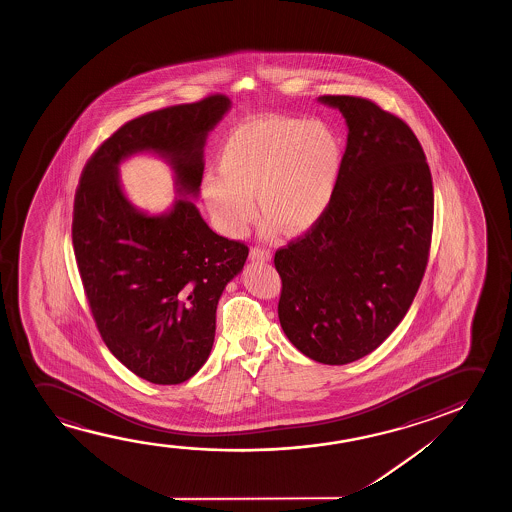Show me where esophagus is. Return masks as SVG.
Returning <instances> with one entry per match:
<instances>
[{
	"label": "esophagus",
	"instance_id": "obj_1",
	"mask_svg": "<svg viewBox=\"0 0 512 512\" xmlns=\"http://www.w3.org/2000/svg\"><path fill=\"white\" fill-rule=\"evenodd\" d=\"M250 259L253 262H269L271 260V252L266 248H259V246H253L250 250Z\"/></svg>",
	"mask_w": 512,
	"mask_h": 512
}]
</instances>
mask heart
<instances>
[{
  "label": "heart",
  "mask_w": 512,
  "mask_h": 512,
  "mask_svg": "<svg viewBox=\"0 0 512 512\" xmlns=\"http://www.w3.org/2000/svg\"><path fill=\"white\" fill-rule=\"evenodd\" d=\"M343 168V143L325 120L267 115L236 127L220 148V176L204 178L203 197L225 234L253 217V194L267 231L297 236L329 211Z\"/></svg>",
  "instance_id": "heart-1"
}]
</instances>
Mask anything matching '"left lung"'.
I'll return each mask as SVG.
<instances>
[{
    "instance_id": "1",
    "label": "left lung",
    "mask_w": 512,
    "mask_h": 512,
    "mask_svg": "<svg viewBox=\"0 0 512 512\" xmlns=\"http://www.w3.org/2000/svg\"><path fill=\"white\" fill-rule=\"evenodd\" d=\"M348 124L325 217L274 255L278 316L290 343L320 364L376 350L406 316L427 269L434 187L411 127L371 99L320 96Z\"/></svg>"
}]
</instances>
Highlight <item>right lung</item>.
<instances>
[{
  "label": "right lung",
  "mask_w": 512,
  "mask_h": 512,
  "mask_svg": "<svg viewBox=\"0 0 512 512\" xmlns=\"http://www.w3.org/2000/svg\"><path fill=\"white\" fill-rule=\"evenodd\" d=\"M231 108L222 94L129 120L85 164L73 204V252L94 322L113 357L155 385L192 378L210 357L225 285L248 246L218 236L196 204L206 136ZM136 151L164 156L181 197L164 216L136 211L118 164Z\"/></svg>",
  "instance_id": "add662e5"
}]
</instances>
